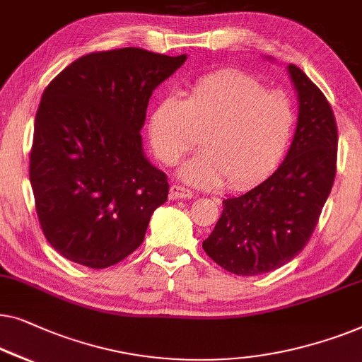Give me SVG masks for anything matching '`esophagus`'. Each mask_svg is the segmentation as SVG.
<instances>
[{
    "label": "esophagus",
    "instance_id": "esophagus-1",
    "mask_svg": "<svg viewBox=\"0 0 362 362\" xmlns=\"http://www.w3.org/2000/svg\"><path fill=\"white\" fill-rule=\"evenodd\" d=\"M169 197L170 200H185V198H192L193 193L188 188L179 185V183H174V185H170Z\"/></svg>",
    "mask_w": 362,
    "mask_h": 362
}]
</instances>
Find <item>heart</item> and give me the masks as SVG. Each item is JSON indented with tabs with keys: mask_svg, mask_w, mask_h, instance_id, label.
<instances>
[{
	"mask_svg": "<svg viewBox=\"0 0 362 362\" xmlns=\"http://www.w3.org/2000/svg\"><path fill=\"white\" fill-rule=\"evenodd\" d=\"M295 108L284 91L239 70L203 75L185 100L170 93L149 118L156 156L174 165L198 144L203 151L183 164V180L197 187L246 188L271 174L292 139Z\"/></svg>",
	"mask_w": 362,
	"mask_h": 362,
	"instance_id": "b5f03b06",
	"label": "heart"
}]
</instances>
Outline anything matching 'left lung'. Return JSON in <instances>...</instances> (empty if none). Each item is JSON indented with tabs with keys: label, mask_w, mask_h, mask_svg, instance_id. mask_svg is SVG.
Masks as SVG:
<instances>
[{
	"label": "left lung",
	"mask_w": 362,
	"mask_h": 362,
	"mask_svg": "<svg viewBox=\"0 0 362 362\" xmlns=\"http://www.w3.org/2000/svg\"><path fill=\"white\" fill-rule=\"evenodd\" d=\"M298 121L285 160L269 179L223 200V213L203 249L236 276H259L298 256L315 231L336 175L338 128L322 90L288 65Z\"/></svg>",
	"instance_id": "obj_1"
}]
</instances>
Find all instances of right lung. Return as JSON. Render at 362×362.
Returning <instances> with one entry per match:
<instances>
[{
  "instance_id": "obj_1",
  "label": "right lung",
  "mask_w": 362,
  "mask_h": 362,
  "mask_svg": "<svg viewBox=\"0 0 362 362\" xmlns=\"http://www.w3.org/2000/svg\"><path fill=\"white\" fill-rule=\"evenodd\" d=\"M187 60L124 47L83 55L44 90L29 159L35 211L55 251L91 269L134 252L167 202L141 129L149 98Z\"/></svg>"
}]
</instances>
